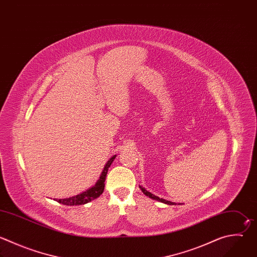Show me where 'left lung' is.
Instances as JSON below:
<instances>
[{
  "instance_id": "8db88e82",
  "label": "left lung",
  "mask_w": 257,
  "mask_h": 257,
  "mask_svg": "<svg viewBox=\"0 0 257 257\" xmlns=\"http://www.w3.org/2000/svg\"><path fill=\"white\" fill-rule=\"evenodd\" d=\"M139 188L141 189V191H142V193L145 195V196H147V197H149V198H151V199H153V200H156V201H159V202H161V203H164V204H167V205H177L176 203H173V202H169V201H166V200H164V199H160L159 197H156V196H154V195H152L151 193H149L148 191H146L144 188H142L141 186H139Z\"/></svg>"
}]
</instances>
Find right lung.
<instances>
[{"label":"right lung","instance_id":"add662e5","mask_svg":"<svg viewBox=\"0 0 257 257\" xmlns=\"http://www.w3.org/2000/svg\"><path fill=\"white\" fill-rule=\"evenodd\" d=\"M115 157H116V155H114L113 157H111L108 160L107 164L104 167V170H103V173H102L99 181L97 182V184L93 188L87 190V191L79 194V195H76L74 197L66 198V199H60V200L55 199V201H57L58 203H60L62 205H65V206H78V205L87 204V203L97 199L98 197H100L103 194L104 189H105V180H106V177H107L108 169H109L110 165L112 164L113 160L115 159Z\"/></svg>","mask_w":257,"mask_h":257}]
</instances>
